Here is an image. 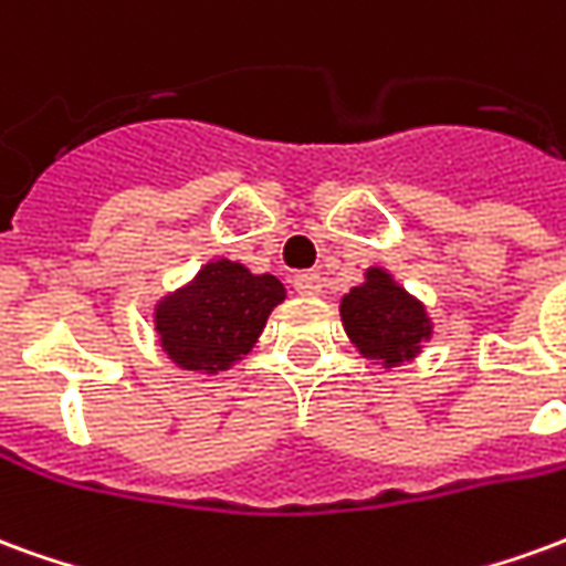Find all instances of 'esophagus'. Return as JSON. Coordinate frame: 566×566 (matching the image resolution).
Masks as SVG:
<instances>
[{
	"instance_id": "obj_1",
	"label": "esophagus",
	"mask_w": 566,
	"mask_h": 566,
	"mask_svg": "<svg viewBox=\"0 0 566 566\" xmlns=\"http://www.w3.org/2000/svg\"><path fill=\"white\" fill-rule=\"evenodd\" d=\"M294 291L303 296H318L321 294L318 272H300V275H294Z\"/></svg>"
}]
</instances>
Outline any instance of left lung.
Masks as SVG:
<instances>
[{"label":"left lung","instance_id":"left-lung-1","mask_svg":"<svg viewBox=\"0 0 566 566\" xmlns=\"http://www.w3.org/2000/svg\"><path fill=\"white\" fill-rule=\"evenodd\" d=\"M343 327L364 357L397 367L421 352L430 339V318L416 296L379 266L367 270V282L343 296Z\"/></svg>","mask_w":566,"mask_h":566}]
</instances>
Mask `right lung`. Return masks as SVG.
Returning <instances> with one entry per match:
<instances>
[{"label": "right lung", "instance_id": "1", "mask_svg": "<svg viewBox=\"0 0 566 566\" xmlns=\"http://www.w3.org/2000/svg\"><path fill=\"white\" fill-rule=\"evenodd\" d=\"M284 300L275 275H254L233 260H211L193 282L163 296L154 327L163 352L181 369L218 373L248 355Z\"/></svg>", "mask_w": 566, "mask_h": 566}]
</instances>
